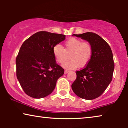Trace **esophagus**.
<instances>
[{"instance_id": "34e87169", "label": "esophagus", "mask_w": 128, "mask_h": 128, "mask_svg": "<svg viewBox=\"0 0 128 128\" xmlns=\"http://www.w3.org/2000/svg\"><path fill=\"white\" fill-rule=\"evenodd\" d=\"M68 72H69V71L68 70H64V74H67Z\"/></svg>"}]
</instances>
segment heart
I'll return each instance as SVG.
<instances>
[{
  "instance_id": "b5f03b06",
  "label": "heart",
  "mask_w": 128,
  "mask_h": 128,
  "mask_svg": "<svg viewBox=\"0 0 128 128\" xmlns=\"http://www.w3.org/2000/svg\"><path fill=\"white\" fill-rule=\"evenodd\" d=\"M53 54L56 60L63 64L68 60L70 55V60L64 63L62 66L65 69L73 70L79 66L84 67L90 62L92 56V47L88 42L81 40L71 38L65 43V49L60 44L54 46Z\"/></svg>"
}]
</instances>
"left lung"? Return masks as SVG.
I'll use <instances>...</instances> for the list:
<instances>
[{"instance_id":"1","label":"left lung","mask_w":128,"mask_h":128,"mask_svg":"<svg viewBox=\"0 0 128 128\" xmlns=\"http://www.w3.org/2000/svg\"><path fill=\"white\" fill-rule=\"evenodd\" d=\"M73 36L88 41L92 47L90 62L83 69L76 72L77 78L72 88L82 98L93 100L102 94L112 79L114 70L113 55L108 43L93 32Z\"/></svg>"}]
</instances>
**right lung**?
<instances>
[{
    "instance_id": "right-lung-1",
    "label": "right lung",
    "mask_w": 128,
    "mask_h": 128,
    "mask_svg": "<svg viewBox=\"0 0 128 128\" xmlns=\"http://www.w3.org/2000/svg\"><path fill=\"white\" fill-rule=\"evenodd\" d=\"M65 36L40 31L22 44L16 60L17 78L26 94L35 98L50 95L64 69L56 63L54 46Z\"/></svg>"
}]
</instances>
